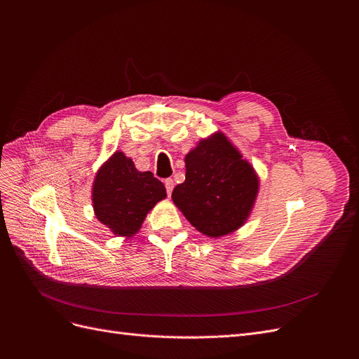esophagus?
<instances>
[{"label": "esophagus", "instance_id": "esophagus-1", "mask_svg": "<svg viewBox=\"0 0 359 359\" xmlns=\"http://www.w3.org/2000/svg\"><path fill=\"white\" fill-rule=\"evenodd\" d=\"M164 184H165L167 194H168V195H172V192H173V187H175V180H173V179H165V180H164Z\"/></svg>", "mask_w": 359, "mask_h": 359}]
</instances>
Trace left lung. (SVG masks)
Wrapping results in <instances>:
<instances>
[{"label": "left lung", "instance_id": "1", "mask_svg": "<svg viewBox=\"0 0 359 359\" xmlns=\"http://www.w3.org/2000/svg\"><path fill=\"white\" fill-rule=\"evenodd\" d=\"M186 179L172 199L194 227L219 238L249 219L259 194L253 165L222 132L202 138L184 157Z\"/></svg>", "mask_w": 359, "mask_h": 359}]
</instances>
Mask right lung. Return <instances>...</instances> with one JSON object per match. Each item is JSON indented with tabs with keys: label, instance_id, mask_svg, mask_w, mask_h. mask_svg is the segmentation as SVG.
<instances>
[{
	"label": "right lung",
	"instance_id": "right-lung-1",
	"mask_svg": "<svg viewBox=\"0 0 359 359\" xmlns=\"http://www.w3.org/2000/svg\"><path fill=\"white\" fill-rule=\"evenodd\" d=\"M167 196L151 172H140L132 158L115 151L97 170L91 201L96 218L118 237L137 234L156 203Z\"/></svg>",
	"mask_w": 359,
	"mask_h": 359
}]
</instances>
